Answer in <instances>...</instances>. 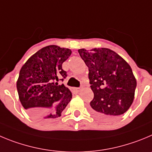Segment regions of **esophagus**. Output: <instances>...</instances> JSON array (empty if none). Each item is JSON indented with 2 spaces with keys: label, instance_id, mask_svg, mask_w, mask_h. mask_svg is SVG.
I'll use <instances>...</instances> for the list:
<instances>
[{
  "label": "esophagus",
  "instance_id": "34e87169",
  "mask_svg": "<svg viewBox=\"0 0 152 152\" xmlns=\"http://www.w3.org/2000/svg\"><path fill=\"white\" fill-rule=\"evenodd\" d=\"M76 90L77 92H80L81 90H82V88H76Z\"/></svg>",
  "mask_w": 152,
  "mask_h": 152
}]
</instances>
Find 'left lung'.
Listing matches in <instances>:
<instances>
[{
    "label": "left lung",
    "mask_w": 152,
    "mask_h": 152,
    "mask_svg": "<svg viewBox=\"0 0 152 152\" xmlns=\"http://www.w3.org/2000/svg\"><path fill=\"white\" fill-rule=\"evenodd\" d=\"M78 52L88 67L94 92L91 113L97 118L110 121L126 113L134 101L137 87L128 63L107 48L81 49Z\"/></svg>",
    "instance_id": "1"
}]
</instances>
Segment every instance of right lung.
<instances>
[{
  "label": "right lung",
  "instance_id": "1",
  "mask_svg": "<svg viewBox=\"0 0 152 152\" xmlns=\"http://www.w3.org/2000/svg\"><path fill=\"white\" fill-rule=\"evenodd\" d=\"M70 49L55 45L39 49L21 68L16 83L18 97L30 115L39 121L60 117L72 99L64 85L66 72L62 64L70 56Z\"/></svg>",
  "mask_w": 152,
  "mask_h": 152
}]
</instances>
